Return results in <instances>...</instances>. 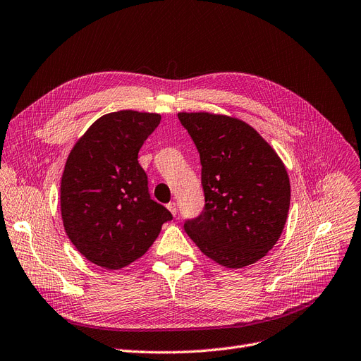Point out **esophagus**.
Here are the masks:
<instances>
[{
	"instance_id": "1",
	"label": "esophagus",
	"mask_w": 361,
	"mask_h": 361,
	"mask_svg": "<svg viewBox=\"0 0 361 361\" xmlns=\"http://www.w3.org/2000/svg\"><path fill=\"white\" fill-rule=\"evenodd\" d=\"M167 209L170 210V213L173 214V216H176V214H178V205H176V202H175V201H170V202L167 204Z\"/></svg>"
}]
</instances>
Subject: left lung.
<instances>
[{"mask_svg":"<svg viewBox=\"0 0 361 361\" xmlns=\"http://www.w3.org/2000/svg\"><path fill=\"white\" fill-rule=\"evenodd\" d=\"M200 152L204 209L185 231L216 263L239 269L260 260L283 231L290 200L278 154L243 120L179 113Z\"/></svg>","mask_w":361,"mask_h":361,"instance_id":"left-lung-1","label":"left lung"}]
</instances>
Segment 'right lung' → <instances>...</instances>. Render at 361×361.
Here are the masks:
<instances>
[{
    "label": "right lung",
    "instance_id": "add662e5",
    "mask_svg": "<svg viewBox=\"0 0 361 361\" xmlns=\"http://www.w3.org/2000/svg\"><path fill=\"white\" fill-rule=\"evenodd\" d=\"M161 116L122 110L99 117L68 154L60 186L66 233L97 266L122 269L173 219L154 201L138 152Z\"/></svg>",
    "mask_w": 361,
    "mask_h": 361
}]
</instances>
